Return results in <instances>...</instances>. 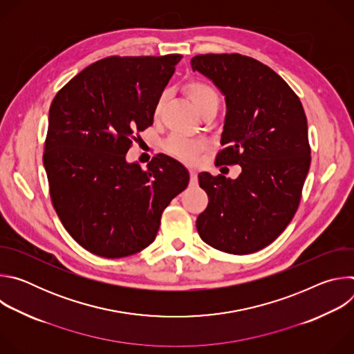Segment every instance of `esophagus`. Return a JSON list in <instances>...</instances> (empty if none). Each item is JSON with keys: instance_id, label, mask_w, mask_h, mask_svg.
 Masks as SVG:
<instances>
[{"instance_id": "obj_1", "label": "esophagus", "mask_w": 354, "mask_h": 354, "mask_svg": "<svg viewBox=\"0 0 354 354\" xmlns=\"http://www.w3.org/2000/svg\"><path fill=\"white\" fill-rule=\"evenodd\" d=\"M190 172V186H196L197 185V174L194 169H189Z\"/></svg>"}]
</instances>
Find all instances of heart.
Here are the masks:
<instances>
[{
    "label": "heart",
    "mask_w": 354,
    "mask_h": 354,
    "mask_svg": "<svg viewBox=\"0 0 354 354\" xmlns=\"http://www.w3.org/2000/svg\"><path fill=\"white\" fill-rule=\"evenodd\" d=\"M185 93L187 97L192 100V104L194 105L196 111L201 115L209 108H218L220 104V96L217 91L207 82L203 81H192L185 85ZM167 93H161L160 97L157 99V104L154 106V116L158 118L161 115L162 106L165 104ZM206 141L205 140H194V138H187L183 136H172L169 137L164 148L167 153L176 160L182 162L192 164L196 161L197 156L206 148Z\"/></svg>",
    "instance_id": "heart-1"
}]
</instances>
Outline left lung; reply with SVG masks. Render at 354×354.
<instances>
[{
    "label": "left lung",
    "instance_id": "obj_1",
    "mask_svg": "<svg viewBox=\"0 0 354 354\" xmlns=\"http://www.w3.org/2000/svg\"><path fill=\"white\" fill-rule=\"evenodd\" d=\"M190 64L225 96L216 165L242 168L234 180L198 174L209 205L197 217V232L218 250L248 255L272 243L298 209L311 164L307 116L288 84L255 59L198 55Z\"/></svg>",
    "mask_w": 354,
    "mask_h": 354
}]
</instances>
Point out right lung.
<instances>
[{
	"label": "right lung",
	"instance_id": "add662e5",
	"mask_svg": "<svg viewBox=\"0 0 354 354\" xmlns=\"http://www.w3.org/2000/svg\"><path fill=\"white\" fill-rule=\"evenodd\" d=\"M180 55L111 56L55 96L43 164L53 207L68 234L91 254L124 258L156 239L161 216L186 189L189 172L157 154L141 169L126 154L153 124L154 106Z\"/></svg>",
	"mask_w": 354,
	"mask_h": 354
}]
</instances>
